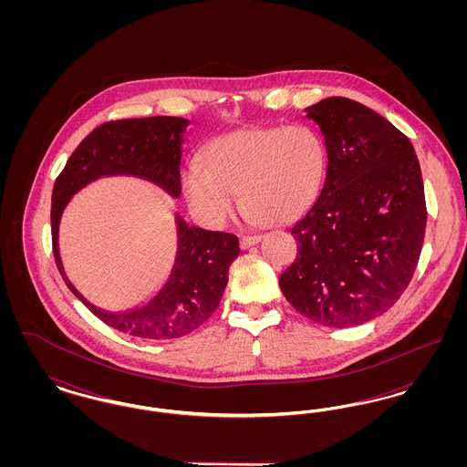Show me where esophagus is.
<instances>
[{
  "instance_id": "1",
  "label": "esophagus",
  "mask_w": 467,
  "mask_h": 467,
  "mask_svg": "<svg viewBox=\"0 0 467 467\" xmlns=\"http://www.w3.org/2000/svg\"><path fill=\"white\" fill-rule=\"evenodd\" d=\"M259 242H261V236H242L240 246H242V250H246V248H250V246H254Z\"/></svg>"
}]
</instances>
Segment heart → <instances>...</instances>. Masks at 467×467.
I'll use <instances>...</instances> for the list:
<instances>
[{
  "mask_svg": "<svg viewBox=\"0 0 467 467\" xmlns=\"http://www.w3.org/2000/svg\"><path fill=\"white\" fill-rule=\"evenodd\" d=\"M202 154L206 166L187 162L182 187L191 210L213 227L234 213L240 189L257 223H292L317 201L327 171L324 136L303 122L221 134Z\"/></svg>",
  "mask_w": 467,
  "mask_h": 467,
  "instance_id": "obj_1",
  "label": "heart"
}]
</instances>
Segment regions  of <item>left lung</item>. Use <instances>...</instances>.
Segmentation results:
<instances>
[{"label":"left lung","mask_w":467,"mask_h":467,"mask_svg":"<svg viewBox=\"0 0 467 467\" xmlns=\"http://www.w3.org/2000/svg\"><path fill=\"white\" fill-rule=\"evenodd\" d=\"M305 111L324 134L327 177L290 227L297 255L280 289L313 322L352 327L389 310L411 282L427 223L422 171L411 141L354 99Z\"/></svg>","instance_id":"obj_1"}]
</instances>
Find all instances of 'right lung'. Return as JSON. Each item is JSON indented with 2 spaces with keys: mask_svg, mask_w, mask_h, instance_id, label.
Masks as SVG:
<instances>
[{
  "mask_svg": "<svg viewBox=\"0 0 467 467\" xmlns=\"http://www.w3.org/2000/svg\"><path fill=\"white\" fill-rule=\"evenodd\" d=\"M187 126L189 120L182 117L103 124L82 140L54 183L52 248L67 289L107 326L134 337L175 339L202 326L223 299L229 266L240 255L238 238L189 225L175 212L177 252L168 278L147 301L128 310L111 311L92 305L69 282L59 252V223L69 200L98 178H141L177 200L182 192L180 161Z\"/></svg>",
  "mask_w": 467,
  "mask_h": 467,
  "instance_id": "obj_1",
  "label": "right lung"
}]
</instances>
